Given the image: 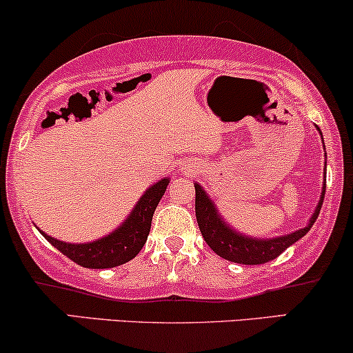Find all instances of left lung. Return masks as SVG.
Segmentation results:
<instances>
[{
	"instance_id": "left-lung-1",
	"label": "left lung",
	"mask_w": 353,
	"mask_h": 353,
	"mask_svg": "<svg viewBox=\"0 0 353 353\" xmlns=\"http://www.w3.org/2000/svg\"><path fill=\"white\" fill-rule=\"evenodd\" d=\"M196 198H194V211H196V221L201 230L204 241L217 255L229 262H236L242 265H262L270 260L276 259L278 255L283 254L290 245L299 241L303 236H306L316 223L319 216L321 208H323L324 194H325V183L321 194L319 204H317L316 212L312 214L310 224L304 229H299L296 232L288 234V236L275 237V239H252L243 237L242 234H237L236 230L228 228L217 216L214 204L210 198L206 196L204 190L198 183L194 185Z\"/></svg>"
}]
</instances>
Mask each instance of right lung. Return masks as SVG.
Returning a JSON list of instances; mask_svg holds the SVG:
<instances>
[{
    "instance_id": "1",
    "label": "right lung",
    "mask_w": 353,
    "mask_h": 353,
    "mask_svg": "<svg viewBox=\"0 0 353 353\" xmlns=\"http://www.w3.org/2000/svg\"><path fill=\"white\" fill-rule=\"evenodd\" d=\"M168 181V178H163L157 185L150 186L141 198V201L137 203V206L134 208L128 221L119 229L114 230L111 236L90 243H65L47 236L41 230L42 236L57 250H60L63 255H67L68 259L85 268H112L117 265H123L132 260L142 250L150 232L155 208L162 199Z\"/></svg>"
}]
</instances>
